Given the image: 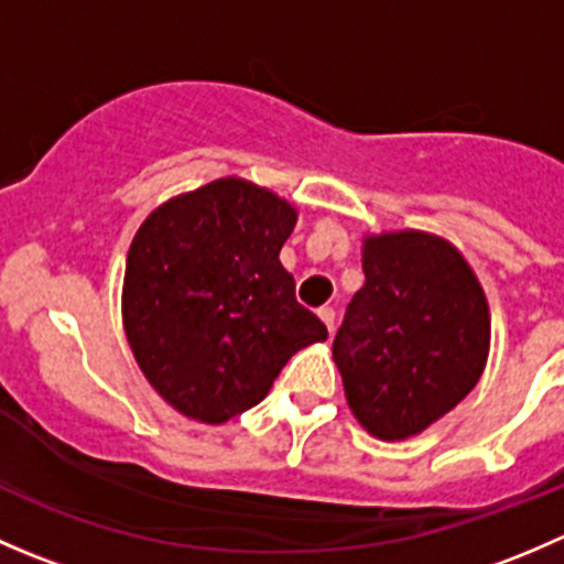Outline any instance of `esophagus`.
<instances>
[{
    "instance_id": "esophagus-1",
    "label": "esophagus",
    "mask_w": 564,
    "mask_h": 564,
    "mask_svg": "<svg viewBox=\"0 0 564 564\" xmlns=\"http://www.w3.org/2000/svg\"><path fill=\"white\" fill-rule=\"evenodd\" d=\"M316 314H318V318H322L324 324H327V329H329V333H333V329H335V311L329 308V305H324V308H318Z\"/></svg>"
}]
</instances>
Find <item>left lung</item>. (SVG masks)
Wrapping results in <instances>:
<instances>
[{
	"instance_id": "8db88e82",
	"label": "left lung",
	"mask_w": 564,
	"mask_h": 564,
	"mask_svg": "<svg viewBox=\"0 0 564 564\" xmlns=\"http://www.w3.org/2000/svg\"><path fill=\"white\" fill-rule=\"evenodd\" d=\"M362 272L333 357L355 417L379 440H406L480 379L491 338L486 294L464 256L423 231L366 240Z\"/></svg>"
}]
</instances>
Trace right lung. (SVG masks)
<instances>
[{
	"mask_svg": "<svg viewBox=\"0 0 564 564\" xmlns=\"http://www.w3.org/2000/svg\"><path fill=\"white\" fill-rule=\"evenodd\" d=\"M294 224L275 193L226 176L158 207L133 237L124 333L152 388L185 417H237L294 351L327 338L278 259Z\"/></svg>",
	"mask_w": 564,
	"mask_h": 564,
	"instance_id": "right-lung-1",
	"label": "right lung"
}]
</instances>
